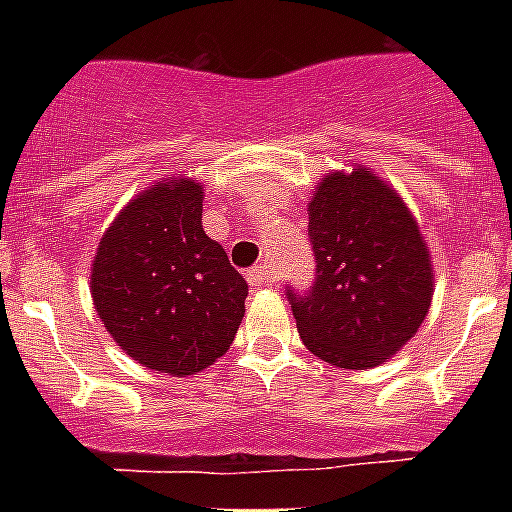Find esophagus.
Returning <instances> with one entry per match:
<instances>
[{"label":"esophagus","mask_w":512,"mask_h":512,"mask_svg":"<svg viewBox=\"0 0 512 512\" xmlns=\"http://www.w3.org/2000/svg\"><path fill=\"white\" fill-rule=\"evenodd\" d=\"M248 282H251L253 287H261V284H271V282H274V271H271L266 264L256 266V269L248 271Z\"/></svg>","instance_id":"34e87169"}]
</instances>
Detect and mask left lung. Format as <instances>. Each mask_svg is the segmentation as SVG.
<instances>
[{
  "label": "left lung",
  "mask_w": 512,
  "mask_h": 512,
  "mask_svg": "<svg viewBox=\"0 0 512 512\" xmlns=\"http://www.w3.org/2000/svg\"><path fill=\"white\" fill-rule=\"evenodd\" d=\"M318 282L289 289L310 354L341 369H372L418 333L433 300V261L410 207L366 166L325 174L307 202Z\"/></svg>",
  "instance_id": "obj_1"
}]
</instances>
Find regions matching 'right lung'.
<instances>
[{
	"mask_svg": "<svg viewBox=\"0 0 512 512\" xmlns=\"http://www.w3.org/2000/svg\"><path fill=\"white\" fill-rule=\"evenodd\" d=\"M205 184L166 176L138 192L99 238L89 289L133 361L187 377L217 361L246 312L248 284L202 228Z\"/></svg>",
	"mask_w": 512,
	"mask_h": 512,
	"instance_id": "right-lung-1",
	"label": "right lung"
}]
</instances>
